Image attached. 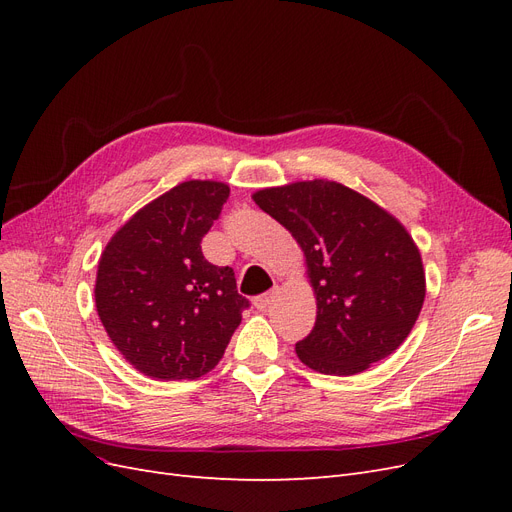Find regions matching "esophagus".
<instances>
[{"mask_svg":"<svg viewBox=\"0 0 512 512\" xmlns=\"http://www.w3.org/2000/svg\"><path fill=\"white\" fill-rule=\"evenodd\" d=\"M275 297H277V290H269L265 294H258V297L254 299V305L260 309V312H267V309L273 305Z\"/></svg>","mask_w":512,"mask_h":512,"instance_id":"esophagus-1","label":"esophagus"}]
</instances>
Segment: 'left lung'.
I'll return each instance as SVG.
<instances>
[{
    "label": "left lung",
    "mask_w": 512,
    "mask_h": 512,
    "mask_svg": "<svg viewBox=\"0 0 512 512\" xmlns=\"http://www.w3.org/2000/svg\"><path fill=\"white\" fill-rule=\"evenodd\" d=\"M297 239L316 292V324L299 359L320 374L352 376L393 354L421 314L425 271L408 230L335 181H299L254 194Z\"/></svg>",
    "instance_id": "left-lung-1"
}]
</instances>
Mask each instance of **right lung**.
I'll list each match as a JSON object with an SVG mask.
<instances>
[{
  "instance_id": "obj_1",
  "label": "right lung",
  "mask_w": 512,
  "mask_h": 512,
  "mask_svg": "<svg viewBox=\"0 0 512 512\" xmlns=\"http://www.w3.org/2000/svg\"><path fill=\"white\" fill-rule=\"evenodd\" d=\"M228 196L226 183H179L134 213L100 256L98 316L123 359L149 378L205 376L250 307L235 271L200 250Z\"/></svg>"
}]
</instances>
